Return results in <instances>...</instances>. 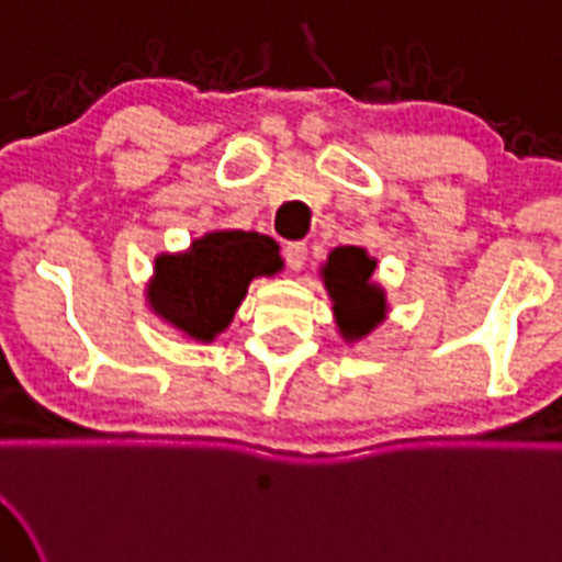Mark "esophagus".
Wrapping results in <instances>:
<instances>
[{
    "label": "esophagus",
    "mask_w": 562,
    "mask_h": 562,
    "mask_svg": "<svg viewBox=\"0 0 562 562\" xmlns=\"http://www.w3.org/2000/svg\"><path fill=\"white\" fill-rule=\"evenodd\" d=\"M282 255H285L288 269L299 271V269H304V263H307L310 249H307V245H304V241H291V245H285V249H282Z\"/></svg>",
    "instance_id": "obj_1"
}]
</instances>
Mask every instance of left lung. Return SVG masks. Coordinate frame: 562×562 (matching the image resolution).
I'll return each mask as SVG.
<instances>
[{"label": "left lung", "instance_id": "1", "mask_svg": "<svg viewBox=\"0 0 562 562\" xmlns=\"http://www.w3.org/2000/svg\"><path fill=\"white\" fill-rule=\"evenodd\" d=\"M375 271V260L367 258L361 247H337L328 255L323 269L328 293L334 299L337 326L345 339H359L370 334L386 315V299L370 277Z\"/></svg>", "mask_w": 562, "mask_h": 562}]
</instances>
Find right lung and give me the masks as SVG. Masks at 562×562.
Returning a JSON list of instances; mask_svg holds the SVG:
<instances>
[{
  "instance_id": "obj_1",
  "label": "right lung",
  "mask_w": 562,
  "mask_h": 562,
  "mask_svg": "<svg viewBox=\"0 0 562 562\" xmlns=\"http://www.w3.org/2000/svg\"><path fill=\"white\" fill-rule=\"evenodd\" d=\"M277 241L247 231H214L181 255H160L149 304L192 339L212 342L234 321L249 280L282 269Z\"/></svg>"
}]
</instances>
